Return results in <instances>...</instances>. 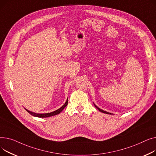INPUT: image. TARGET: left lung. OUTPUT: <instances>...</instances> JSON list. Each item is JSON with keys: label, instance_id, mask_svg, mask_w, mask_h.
<instances>
[{"label": "left lung", "instance_id": "left-lung-1", "mask_svg": "<svg viewBox=\"0 0 156 156\" xmlns=\"http://www.w3.org/2000/svg\"><path fill=\"white\" fill-rule=\"evenodd\" d=\"M94 106H95V107L98 109V110L99 111V112H102V113H106V114H111V113H108V112H105V111H104V110H103V109H101L99 108H98L96 105H94Z\"/></svg>", "mask_w": 156, "mask_h": 156}]
</instances>
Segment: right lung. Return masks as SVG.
<instances>
[{
    "label": "right lung",
    "mask_w": 156,
    "mask_h": 156,
    "mask_svg": "<svg viewBox=\"0 0 156 156\" xmlns=\"http://www.w3.org/2000/svg\"><path fill=\"white\" fill-rule=\"evenodd\" d=\"M67 104H68V99H67V100L66 101V103L64 104V105H63L60 108L58 109L57 110H56V111L53 112H51V113H49L38 114V113H33V112H30V111H28V110H27V109H26V110L27 112H28L30 115H33V116H34L40 117V118H47V117H50V116H54V115H56L59 114V113H60L63 110V109L67 106Z\"/></svg>",
    "instance_id": "add662e5"
}]
</instances>
